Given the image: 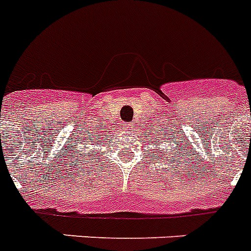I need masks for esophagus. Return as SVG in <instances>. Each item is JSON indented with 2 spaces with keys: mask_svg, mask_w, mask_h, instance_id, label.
<instances>
[{
  "mask_svg": "<svg viewBox=\"0 0 251 251\" xmlns=\"http://www.w3.org/2000/svg\"><path fill=\"white\" fill-rule=\"evenodd\" d=\"M124 128L127 130H133L134 124L133 123H124Z\"/></svg>",
  "mask_w": 251,
  "mask_h": 251,
  "instance_id": "1",
  "label": "esophagus"
}]
</instances>
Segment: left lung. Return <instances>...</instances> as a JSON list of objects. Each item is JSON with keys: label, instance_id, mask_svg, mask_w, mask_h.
I'll use <instances>...</instances> for the list:
<instances>
[{"label": "left lung", "instance_id": "left-lung-1", "mask_svg": "<svg viewBox=\"0 0 251 251\" xmlns=\"http://www.w3.org/2000/svg\"><path fill=\"white\" fill-rule=\"evenodd\" d=\"M156 143H157V141H156ZM152 145H153V143H152ZM160 158H161V155H160Z\"/></svg>", "mask_w": 251, "mask_h": 251}]
</instances>
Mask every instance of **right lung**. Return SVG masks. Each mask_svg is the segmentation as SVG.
<instances>
[{
	"mask_svg": "<svg viewBox=\"0 0 251 251\" xmlns=\"http://www.w3.org/2000/svg\"><path fill=\"white\" fill-rule=\"evenodd\" d=\"M95 140H99V137H98V138H95ZM87 142H89V141H87ZM91 142H95V141H91ZM87 157H91V156H93V160H94V150H91V151H89L87 152Z\"/></svg>",
	"mask_w": 251,
	"mask_h": 251,
	"instance_id": "1",
	"label": "right lung"
}]
</instances>
